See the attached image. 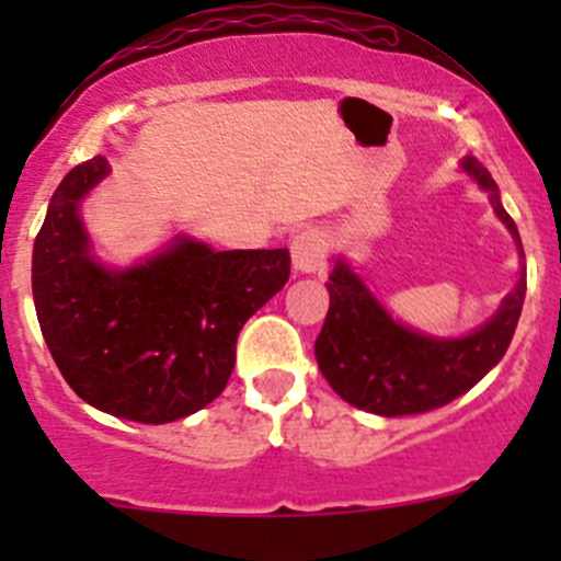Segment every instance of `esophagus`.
<instances>
[{
  "label": "esophagus",
  "instance_id": "34e87169",
  "mask_svg": "<svg viewBox=\"0 0 561 561\" xmlns=\"http://www.w3.org/2000/svg\"><path fill=\"white\" fill-rule=\"evenodd\" d=\"M293 254V268L301 271V274H314L325 263V239H322L320 230L307 228L301 233L293 236L290 244Z\"/></svg>",
  "mask_w": 561,
  "mask_h": 561
}]
</instances>
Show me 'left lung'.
Returning a JSON list of instances; mask_svg holds the SVG:
<instances>
[{"label":"left lung","mask_w":561,"mask_h":561,"mask_svg":"<svg viewBox=\"0 0 561 561\" xmlns=\"http://www.w3.org/2000/svg\"><path fill=\"white\" fill-rule=\"evenodd\" d=\"M461 168L489 192L496 217L522 249V236L511 214L502 208L491 173L474 157H467ZM328 293L331 307L314 342L322 377L358 410L386 417L417 415L467 393L500 364L522 317L526 268L500 312L478 331L458 339L423 336L396 322L344 260L333 265Z\"/></svg>","instance_id":"left-lung-1"}]
</instances>
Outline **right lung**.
Listing matches in <instances>:
<instances>
[{
  "label": "right lung",
  "instance_id": "right-lung-1",
  "mask_svg": "<svg viewBox=\"0 0 561 561\" xmlns=\"http://www.w3.org/2000/svg\"><path fill=\"white\" fill-rule=\"evenodd\" d=\"M107 171L105 157H92L50 197L32 252L39 331L83 401L127 421L171 423L228 386L239 331L285 287L290 252H214L179 236L133 268H105L78 206Z\"/></svg>",
  "mask_w": 561,
  "mask_h": 561
}]
</instances>
